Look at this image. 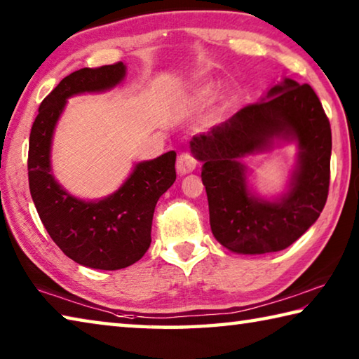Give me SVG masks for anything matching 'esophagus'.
<instances>
[{"mask_svg":"<svg viewBox=\"0 0 359 359\" xmlns=\"http://www.w3.org/2000/svg\"><path fill=\"white\" fill-rule=\"evenodd\" d=\"M196 166H198L196 158H194L190 151H184V154H180L177 158V163H175V168H177V172L180 175L193 172L194 169H196Z\"/></svg>","mask_w":359,"mask_h":359,"instance_id":"1","label":"esophagus"}]
</instances>
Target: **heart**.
<instances>
[{"label":"heart","mask_w":359,"mask_h":359,"mask_svg":"<svg viewBox=\"0 0 359 359\" xmlns=\"http://www.w3.org/2000/svg\"><path fill=\"white\" fill-rule=\"evenodd\" d=\"M212 98V90L210 87H199L196 92H194V101L199 102V104H205V102H209ZM234 106V98H231V96H226V98H223L220 101V104L217 106L215 109V114L217 115H223L226 114L228 111H231Z\"/></svg>","instance_id":"heart-1"}]
</instances>
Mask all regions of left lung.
Returning a JSON list of instances; mask_svg holds the SVG:
<instances>
[{"mask_svg":"<svg viewBox=\"0 0 359 359\" xmlns=\"http://www.w3.org/2000/svg\"><path fill=\"white\" fill-rule=\"evenodd\" d=\"M276 138L296 140L300 155L289 191L276 202H266L248 190L241 158L270 148ZM331 147V125L317 93L309 83L291 79L208 135L193 136L190 149L203 161L215 239L244 255L278 252L299 239L326 204Z\"/></svg>","mask_w":359,"mask_h":359,"instance_id":"8db88e82","label":"left lung"}]
</instances>
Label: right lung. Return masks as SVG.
Instances as JSON below:
<instances>
[{"label":"right lung","mask_w":359,"mask_h":359,"mask_svg":"<svg viewBox=\"0 0 359 359\" xmlns=\"http://www.w3.org/2000/svg\"><path fill=\"white\" fill-rule=\"evenodd\" d=\"M125 72L121 62L71 72L41 102L29 133V193L42 224L66 257L102 271L128 267L149 250L155 205L175 180V151L139 163L111 196L82 201L53 179L50 145L69 96L111 90Z\"/></svg>","instance_id":"obj_1"}]
</instances>
